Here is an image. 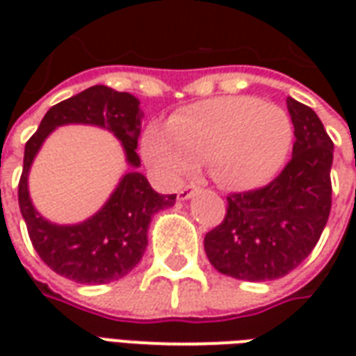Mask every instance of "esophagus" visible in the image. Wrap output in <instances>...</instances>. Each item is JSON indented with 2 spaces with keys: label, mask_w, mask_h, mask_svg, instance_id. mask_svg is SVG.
<instances>
[{
  "label": "esophagus",
  "mask_w": 356,
  "mask_h": 356,
  "mask_svg": "<svg viewBox=\"0 0 356 356\" xmlns=\"http://www.w3.org/2000/svg\"><path fill=\"white\" fill-rule=\"evenodd\" d=\"M196 193H198V186L196 185L183 186V188L179 191V200H188V198H193Z\"/></svg>",
  "instance_id": "1"
}]
</instances>
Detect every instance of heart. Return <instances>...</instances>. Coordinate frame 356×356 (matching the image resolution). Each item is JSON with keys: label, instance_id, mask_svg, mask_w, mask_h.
Returning a JSON list of instances; mask_svg holds the SVG:
<instances>
[{"label": "heart", "instance_id": "obj_1", "mask_svg": "<svg viewBox=\"0 0 356 356\" xmlns=\"http://www.w3.org/2000/svg\"><path fill=\"white\" fill-rule=\"evenodd\" d=\"M291 139V120L278 104L217 97L173 114L168 129L147 127L140 154L171 181L185 179L204 162L219 186L254 191L282 168Z\"/></svg>", "mask_w": 356, "mask_h": 356}]
</instances>
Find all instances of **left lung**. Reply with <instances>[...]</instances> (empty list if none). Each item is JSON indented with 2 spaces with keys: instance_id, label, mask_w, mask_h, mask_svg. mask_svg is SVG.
I'll use <instances>...</instances> for the list:
<instances>
[{
  "instance_id": "1",
  "label": "left lung",
  "mask_w": 356,
  "mask_h": 356,
  "mask_svg": "<svg viewBox=\"0 0 356 356\" xmlns=\"http://www.w3.org/2000/svg\"><path fill=\"white\" fill-rule=\"evenodd\" d=\"M293 124L291 160L267 186L227 196L221 225L204 238L209 263L238 280L282 278L313 252L332 208L334 143L313 108L286 99Z\"/></svg>"
}]
</instances>
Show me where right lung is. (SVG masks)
I'll list each match as a JSON object with an SVG mask.
<instances>
[{
  "mask_svg": "<svg viewBox=\"0 0 356 356\" xmlns=\"http://www.w3.org/2000/svg\"><path fill=\"white\" fill-rule=\"evenodd\" d=\"M140 118L137 97L106 86H93L51 106L26 143L19 183L20 213L38 255L57 275L80 284H106L122 278L137 267L147 250L152 216L175 204V194H158L148 179L137 171L140 160L135 148L140 135ZM68 123L108 129L122 143L126 161L132 170L120 179L97 214L81 224L57 225L33 208L27 175L44 139L57 127Z\"/></svg>",
  "mask_w": 356,
  "mask_h": 356,
  "instance_id": "right-lung-1",
  "label": "right lung"
}]
</instances>
